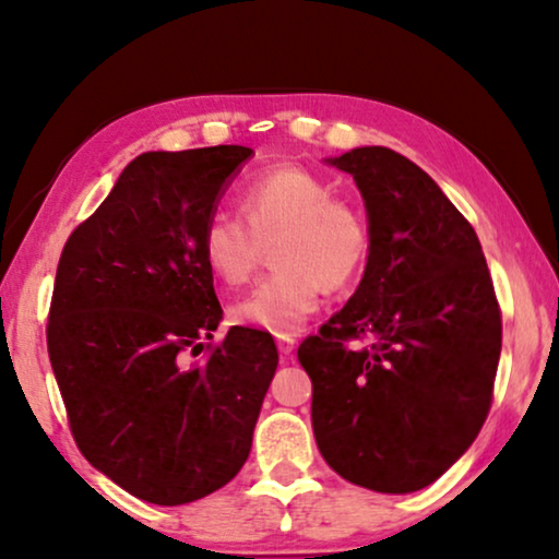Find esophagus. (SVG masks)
Instances as JSON below:
<instances>
[{"label": "esophagus", "instance_id": "esophagus-1", "mask_svg": "<svg viewBox=\"0 0 559 559\" xmlns=\"http://www.w3.org/2000/svg\"><path fill=\"white\" fill-rule=\"evenodd\" d=\"M277 348H280L282 356L293 354V350H295V338H293V335H280V338H277Z\"/></svg>", "mask_w": 559, "mask_h": 559}]
</instances>
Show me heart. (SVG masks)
Listing matches in <instances>:
<instances>
[{"instance_id":"b5f03b06","label":"heart","mask_w":559,"mask_h":559,"mask_svg":"<svg viewBox=\"0 0 559 559\" xmlns=\"http://www.w3.org/2000/svg\"><path fill=\"white\" fill-rule=\"evenodd\" d=\"M239 218L211 213L203 221V264L226 287H241L270 247L274 272L231 308V320L272 335L300 331L323 300L361 277L371 254V228L358 205L308 167L277 165L236 195Z\"/></svg>"}]
</instances>
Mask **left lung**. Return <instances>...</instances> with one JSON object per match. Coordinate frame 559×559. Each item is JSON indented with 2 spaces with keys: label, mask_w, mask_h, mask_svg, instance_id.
<instances>
[{
  "label": "left lung",
  "mask_w": 559,
  "mask_h": 559,
  "mask_svg": "<svg viewBox=\"0 0 559 559\" xmlns=\"http://www.w3.org/2000/svg\"><path fill=\"white\" fill-rule=\"evenodd\" d=\"M333 165L361 190L371 254L346 308L297 348L312 381V432L350 484L419 491L486 423L501 308L476 231L430 175L386 147Z\"/></svg>",
  "instance_id": "left-lung-1"
}]
</instances>
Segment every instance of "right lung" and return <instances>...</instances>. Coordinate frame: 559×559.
<instances>
[{"mask_svg": "<svg viewBox=\"0 0 559 559\" xmlns=\"http://www.w3.org/2000/svg\"><path fill=\"white\" fill-rule=\"evenodd\" d=\"M241 144L144 152L60 254L48 354L83 457L136 499L178 507L226 486L280 354L224 316L198 239Z\"/></svg>", "mask_w": 559, "mask_h": 559, "instance_id": "right-lung-1", "label": "right lung"}]
</instances>
